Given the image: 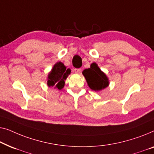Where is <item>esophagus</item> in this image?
Masks as SVG:
<instances>
[{
  "label": "esophagus",
  "instance_id": "esophagus-1",
  "mask_svg": "<svg viewBox=\"0 0 154 154\" xmlns=\"http://www.w3.org/2000/svg\"><path fill=\"white\" fill-rule=\"evenodd\" d=\"M75 72L76 73H79L80 72H81V68H75Z\"/></svg>",
  "mask_w": 154,
  "mask_h": 154
}]
</instances>
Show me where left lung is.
<instances>
[{
    "instance_id": "left-lung-1",
    "label": "left lung",
    "mask_w": 154,
    "mask_h": 154,
    "mask_svg": "<svg viewBox=\"0 0 154 154\" xmlns=\"http://www.w3.org/2000/svg\"><path fill=\"white\" fill-rule=\"evenodd\" d=\"M82 74L85 77L88 86L91 89L98 91L104 89L109 85V79L101 71L96 63L91 65L90 68L85 69Z\"/></svg>"
}]
</instances>
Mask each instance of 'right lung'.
<instances>
[{
  "label": "right lung",
  "instance_id": "obj_1",
  "mask_svg": "<svg viewBox=\"0 0 154 154\" xmlns=\"http://www.w3.org/2000/svg\"><path fill=\"white\" fill-rule=\"evenodd\" d=\"M71 70L64 66L61 62H57L51 69L47 77V85L48 86H55L58 89H62L64 87L65 80L70 75Z\"/></svg>",
  "mask_w": 154,
  "mask_h": 154
}]
</instances>
